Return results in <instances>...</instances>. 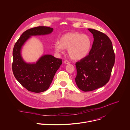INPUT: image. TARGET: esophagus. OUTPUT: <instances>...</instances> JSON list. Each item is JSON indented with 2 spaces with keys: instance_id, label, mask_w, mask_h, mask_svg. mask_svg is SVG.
Listing matches in <instances>:
<instances>
[{
  "instance_id": "1",
  "label": "esophagus",
  "mask_w": 130,
  "mask_h": 130,
  "mask_svg": "<svg viewBox=\"0 0 130 130\" xmlns=\"http://www.w3.org/2000/svg\"><path fill=\"white\" fill-rule=\"evenodd\" d=\"M64 63L65 64H69V63H70V62L68 61H67V60H65V61H64Z\"/></svg>"
}]
</instances>
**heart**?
<instances>
[{
    "label": "heart",
    "instance_id": "1",
    "mask_svg": "<svg viewBox=\"0 0 130 130\" xmlns=\"http://www.w3.org/2000/svg\"><path fill=\"white\" fill-rule=\"evenodd\" d=\"M92 47V41L86 34L79 32H70L63 34L54 44V49L58 53H62L68 49L70 58L73 60H81L86 57Z\"/></svg>",
    "mask_w": 130,
    "mask_h": 130
}]
</instances>
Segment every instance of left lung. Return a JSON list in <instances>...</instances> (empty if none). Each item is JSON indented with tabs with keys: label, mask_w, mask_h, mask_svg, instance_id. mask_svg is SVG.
<instances>
[{
	"label": "left lung",
	"mask_w": 130,
	"mask_h": 130,
	"mask_svg": "<svg viewBox=\"0 0 130 130\" xmlns=\"http://www.w3.org/2000/svg\"><path fill=\"white\" fill-rule=\"evenodd\" d=\"M88 30L93 35V44L87 56L76 63V83L84 91L105 85L109 81L115 63L112 43L108 37L96 30Z\"/></svg>",
	"instance_id": "obj_1"
}]
</instances>
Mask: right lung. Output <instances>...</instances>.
Listing matches in <instances>:
<instances>
[{
    "label": "right lung",
    "mask_w": 130,
    "mask_h": 130,
    "mask_svg": "<svg viewBox=\"0 0 130 130\" xmlns=\"http://www.w3.org/2000/svg\"><path fill=\"white\" fill-rule=\"evenodd\" d=\"M53 30V28L44 26L30 29L21 35L14 45L12 64L14 76L29 91L38 93L47 90L62 61L51 54H46L35 62H26L22 55V48L32 36L48 35Z\"/></svg>",
    "instance_id": "1"
}]
</instances>
